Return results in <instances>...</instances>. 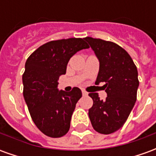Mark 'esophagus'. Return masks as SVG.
Returning a JSON list of instances; mask_svg holds the SVG:
<instances>
[{
  "instance_id": "34e87169",
  "label": "esophagus",
  "mask_w": 156,
  "mask_h": 156,
  "mask_svg": "<svg viewBox=\"0 0 156 156\" xmlns=\"http://www.w3.org/2000/svg\"><path fill=\"white\" fill-rule=\"evenodd\" d=\"M82 94H83V96H86V95H88V93L85 91V90H82Z\"/></svg>"
}]
</instances>
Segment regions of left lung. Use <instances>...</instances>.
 <instances>
[{"instance_id":"8db88e82","label":"left lung","mask_w":156,"mask_h":156,"mask_svg":"<svg viewBox=\"0 0 156 156\" xmlns=\"http://www.w3.org/2000/svg\"><path fill=\"white\" fill-rule=\"evenodd\" d=\"M85 40L99 61L95 84L105 82L103 88L107 93L105 101L97 93L88 94L94 101L88 116L97 132L112 134L124 125L136 102L137 68L127 51L115 42L89 37Z\"/></svg>"}]
</instances>
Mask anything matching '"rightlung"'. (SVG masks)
<instances>
[{"mask_svg":"<svg viewBox=\"0 0 156 156\" xmlns=\"http://www.w3.org/2000/svg\"><path fill=\"white\" fill-rule=\"evenodd\" d=\"M85 38L51 41L27 58L22 76L23 96L36 126L46 135L59 138L67 134L76 104L82 97L77 87L67 93L58 90L59 77L66 73L69 59L89 48Z\"/></svg>","mask_w":156,"mask_h":156,"instance_id":"add662e5","label":"right lung"}]
</instances>
